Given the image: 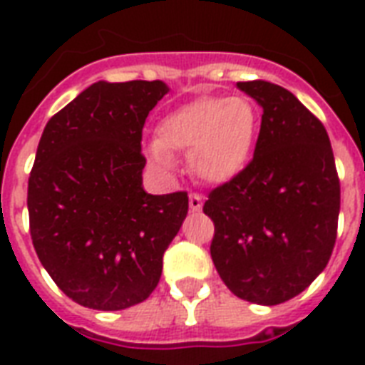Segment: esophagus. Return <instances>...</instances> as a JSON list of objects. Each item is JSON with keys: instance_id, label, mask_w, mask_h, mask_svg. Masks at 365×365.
I'll return each instance as SVG.
<instances>
[{"instance_id": "1", "label": "esophagus", "mask_w": 365, "mask_h": 365, "mask_svg": "<svg viewBox=\"0 0 365 365\" xmlns=\"http://www.w3.org/2000/svg\"><path fill=\"white\" fill-rule=\"evenodd\" d=\"M189 208L193 212H200V208H202V197L199 193L189 195Z\"/></svg>"}]
</instances>
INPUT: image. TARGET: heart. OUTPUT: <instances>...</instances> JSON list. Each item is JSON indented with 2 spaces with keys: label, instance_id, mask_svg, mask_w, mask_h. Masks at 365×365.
I'll list each match as a JSON object with an SVG mask.
<instances>
[{
  "label": "heart",
  "instance_id": "1",
  "mask_svg": "<svg viewBox=\"0 0 365 365\" xmlns=\"http://www.w3.org/2000/svg\"><path fill=\"white\" fill-rule=\"evenodd\" d=\"M259 130L257 106L246 96H200L160 119L155 165L172 168L170 155L189 153V168L208 183L229 182L248 165Z\"/></svg>",
  "mask_w": 365,
  "mask_h": 365
}]
</instances>
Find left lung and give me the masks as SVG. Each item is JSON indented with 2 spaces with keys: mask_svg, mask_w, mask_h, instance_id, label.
<instances>
[{
  "mask_svg": "<svg viewBox=\"0 0 365 365\" xmlns=\"http://www.w3.org/2000/svg\"><path fill=\"white\" fill-rule=\"evenodd\" d=\"M237 87L263 108L254 157L208 193L210 255L240 299L278 305L299 295L326 269L341 208L328 132L286 88L267 81Z\"/></svg>",
  "mask_w": 365,
  "mask_h": 365,
  "instance_id": "1",
  "label": "left lung"
}]
</instances>
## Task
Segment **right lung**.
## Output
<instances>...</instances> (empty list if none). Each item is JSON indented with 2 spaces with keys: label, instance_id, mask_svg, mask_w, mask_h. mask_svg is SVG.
Masks as SVG:
<instances>
[{
  "label": "right lung",
  "instance_id": "right-lung-1",
  "mask_svg": "<svg viewBox=\"0 0 365 365\" xmlns=\"http://www.w3.org/2000/svg\"><path fill=\"white\" fill-rule=\"evenodd\" d=\"M163 81L94 83L48 119L28 180L30 235L70 299L121 311L157 288L187 216L185 191L142 187V130Z\"/></svg>",
  "mask_w": 365,
  "mask_h": 365
}]
</instances>
